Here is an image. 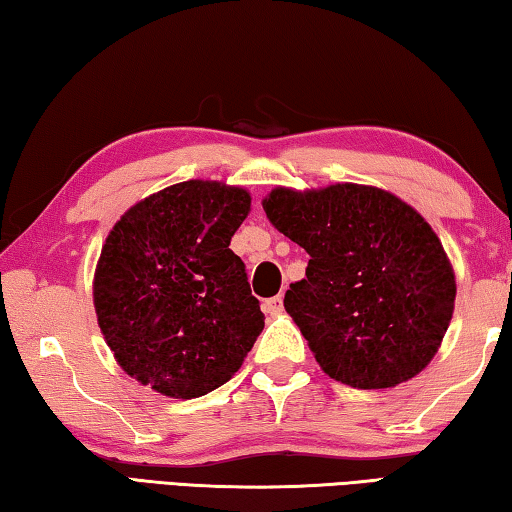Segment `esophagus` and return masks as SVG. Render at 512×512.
<instances>
[{
    "label": "esophagus",
    "instance_id": "34e87169",
    "mask_svg": "<svg viewBox=\"0 0 512 512\" xmlns=\"http://www.w3.org/2000/svg\"><path fill=\"white\" fill-rule=\"evenodd\" d=\"M264 311L268 316H280L284 311V302H282V296H275V298H268L264 302Z\"/></svg>",
    "mask_w": 512,
    "mask_h": 512
}]
</instances>
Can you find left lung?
I'll use <instances>...</instances> for the list:
<instances>
[{
	"label": "left lung",
	"mask_w": 512,
	"mask_h": 512,
	"mask_svg": "<svg viewBox=\"0 0 512 512\" xmlns=\"http://www.w3.org/2000/svg\"><path fill=\"white\" fill-rule=\"evenodd\" d=\"M264 212L309 253L284 309L329 377L393 388L438 352L454 314V268L436 232L386 189L275 187Z\"/></svg>",
	"instance_id": "1"
}]
</instances>
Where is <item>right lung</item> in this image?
Listing matches in <instances>:
<instances>
[{
	"mask_svg": "<svg viewBox=\"0 0 512 512\" xmlns=\"http://www.w3.org/2000/svg\"><path fill=\"white\" fill-rule=\"evenodd\" d=\"M250 194L187 180L135 203L110 230L94 271L103 339L126 375L173 400L223 386L264 329L230 239Z\"/></svg>",
	"mask_w": 512,
	"mask_h": 512,
	"instance_id": "right-lung-1",
	"label": "right lung"
}]
</instances>
